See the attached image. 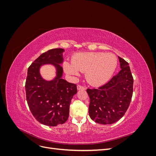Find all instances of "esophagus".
I'll list each match as a JSON object with an SVG mask.
<instances>
[{
  "label": "esophagus",
  "mask_w": 156,
  "mask_h": 156,
  "mask_svg": "<svg viewBox=\"0 0 156 156\" xmlns=\"http://www.w3.org/2000/svg\"><path fill=\"white\" fill-rule=\"evenodd\" d=\"M77 88L78 90H85L86 89L85 87H83L81 85H79H79H77Z\"/></svg>",
  "instance_id": "1"
}]
</instances>
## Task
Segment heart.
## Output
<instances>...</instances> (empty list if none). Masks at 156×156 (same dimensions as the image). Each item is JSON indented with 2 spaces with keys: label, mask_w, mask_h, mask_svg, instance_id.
<instances>
[{
  "label": "heart",
  "mask_w": 156,
  "mask_h": 156,
  "mask_svg": "<svg viewBox=\"0 0 156 156\" xmlns=\"http://www.w3.org/2000/svg\"><path fill=\"white\" fill-rule=\"evenodd\" d=\"M72 62H64V69L68 74L78 77L79 72H87V80L91 85L101 86L112 77L117 68L118 60L112 53L87 52L75 55Z\"/></svg>",
  "instance_id": "1"
}]
</instances>
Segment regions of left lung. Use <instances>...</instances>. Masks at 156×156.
I'll return each mask as SVG.
<instances>
[{"mask_svg":"<svg viewBox=\"0 0 156 156\" xmlns=\"http://www.w3.org/2000/svg\"><path fill=\"white\" fill-rule=\"evenodd\" d=\"M121 70L98 89H87L89 115L96 123L111 124L124 115L133 95V78L129 64L119 56Z\"/></svg>","mask_w":156,"mask_h":156,"instance_id":"1","label":"left lung"}]
</instances>
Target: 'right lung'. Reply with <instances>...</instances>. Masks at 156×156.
<instances>
[{"label": "right lung", "mask_w": 156, "mask_h": 156, "mask_svg": "<svg viewBox=\"0 0 156 156\" xmlns=\"http://www.w3.org/2000/svg\"><path fill=\"white\" fill-rule=\"evenodd\" d=\"M64 49H52L41 54L30 66L25 83L27 101L30 110L40 123L56 126L66 122L73 96L77 92L76 84L62 79ZM51 65L55 69L51 80L43 78L40 69Z\"/></svg>", "instance_id": "add662e5"}]
</instances>
